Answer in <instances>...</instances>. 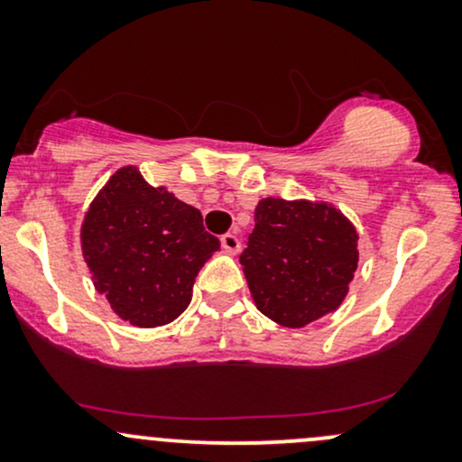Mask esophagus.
Returning a JSON list of instances; mask_svg holds the SVG:
<instances>
[{
	"label": "esophagus",
	"instance_id": "obj_1",
	"mask_svg": "<svg viewBox=\"0 0 462 462\" xmlns=\"http://www.w3.org/2000/svg\"><path fill=\"white\" fill-rule=\"evenodd\" d=\"M221 247H224L227 254H238V249H241V238H238L235 232H227V235L221 236Z\"/></svg>",
	"mask_w": 462,
	"mask_h": 462
}]
</instances>
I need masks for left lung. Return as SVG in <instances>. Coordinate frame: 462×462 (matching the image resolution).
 I'll use <instances>...</instances> for the list:
<instances>
[{
	"label": "left lung",
	"instance_id": "left-lung-1",
	"mask_svg": "<svg viewBox=\"0 0 462 462\" xmlns=\"http://www.w3.org/2000/svg\"><path fill=\"white\" fill-rule=\"evenodd\" d=\"M241 254L256 309L286 328H304L346 300L358 267L356 227L326 201L264 198Z\"/></svg>",
	"mask_w": 462,
	"mask_h": 462
}]
</instances>
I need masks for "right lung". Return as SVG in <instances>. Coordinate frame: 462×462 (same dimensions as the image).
I'll list each match as a JSON object with an SVG mask.
<instances>
[{
	"label": "right lung",
	"instance_id": "add662e5",
	"mask_svg": "<svg viewBox=\"0 0 462 462\" xmlns=\"http://www.w3.org/2000/svg\"><path fill=\"white\" fill-rule=\"evenodd\" d=\"M79 241L97 293L139 328L182 315L199 269L219 249L198 208L150 187L136 167L110 176L84 215Z\"/></svg>",
	"mask_w": 462,
	"mask_h": 462
}]
</instances>
